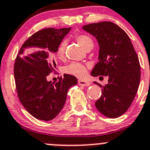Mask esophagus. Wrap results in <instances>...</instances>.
<instances>
[{
  "label": "esophagus",
  "instance_id": "34e87169",
  "mask_svg": "<svg viewBox=\"0 0 150 150\" xmlns=\"http://www.w3.org/2000/svg\"><path fill=\"white\" fill-rule=\"evenodd\" d=\"M78 83L80 86H88L91 84L89 81H83V80H78Z\"/></svg>",
  "mask_w": 150,
  "mask_h": 150
}]
</instances>
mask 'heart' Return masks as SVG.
<instances>
[{
    "mask_svg": "<svg viewBox=\"0 0 150 150\" xmlns=\"http://www.w3.org/2000/svg\"><path fill=\"white\" fill-rule=\"evenodd\" d=\"M75 39L76 41L81 46L84 50H87L89 48H92L93 47V40L90 36L84 34L76 35L75 36ZM66 48V43L65 41H61L59 43V45L57 47L56 50V55L58 56L59 58H62L64 55ZM64 72L69 75H74L78 78H83L86 75L87 72V67L85 65L80 63L73 62L71 63L70 64L67 65V67H64Z\"/></svg>",
    "mask_w": 150,
    "mask_h": 150,
    "instance_id": "b5f03b06",
    "label": "heart"
}]
</instances>
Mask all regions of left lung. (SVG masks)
<instances>
[{
	"instance_id": "left-lung-1",
	"label": "left lung",
	"mask_w": 150,
	"mask_h": 150,
	"mask_svg": "<svg viewBox=\"0 0 150 150\" xmlns=\"http://www.w3.org/2000/svg\"><path fill=\"white\" fill-rule=\"evenodd\" d=\"M83 30L98 42L99 61L91 75L108 76V83L102 86V95L96 107L110 118L122 115L132 104L139 86L141 66L128 35L115 23L103 21L85 25Z\"/></svg>"
}]
</instances>
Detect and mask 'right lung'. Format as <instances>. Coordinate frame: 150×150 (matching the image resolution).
Here are the masks:
<instances>
[{
    "mask_svg": "<svg viewBox=\"0 0 150 150\" xmlns=\"http://www.w3.org/2000/svg\"><path fill=\"white\" fill-rule=\"evenodd\" d=\"M70 30L71 27L38 31L24 42L15 59L14 75L18 98L37 119L48 121L58 115L69 89L78 82L68 74L56 83L47 79L55 66L52 54Z\"/></svg>",
    "mask_w": 150,
    "mask_h": 150,
    "instance_id": "1",
    "label": "right lung"
}]
</instances>
